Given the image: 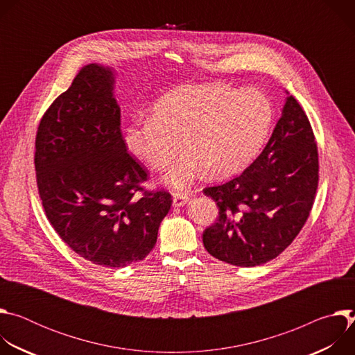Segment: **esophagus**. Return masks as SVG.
I'll return each mask as SVG.
<instances>
[{
	"label": "esophagus",
	"mask_w": 355,
	"mask_h": 355,
	"mask_svg": "<svg viewBox=\"0 0 355 355\" xmlns=\"http://www.w3.org/2000/svg\"><path fill=\"white\" fill-rule=\"evenodd\" d=\"M188 202V195L182 192H174L173 195V205L174 207H184Z\"/></svg>",
	"instance_id": "obj_1"
}]
</instances>
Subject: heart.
Listing matches in <instances>:
<instances>
[{
    "mask_svg": "<svg viewBox=\"0 0 355 355\" xmlns=\"http://www.w3.org/2000/svg\"><path fill=\"white\" fill-rule=\"evenodd\" d=\"M272 119L271 101L256 88L184 85L157 101L153 116L129 125L123 143L136 160L163 171L182 141L188 151L164 177L182 189L204 168L211 177H227L247 167L264 146Z\"/></svg>",
    "mask_w": 355,
    "mask_h": 355,
    "instance_id": "heart-1",
    "label": "heart"
}]
</instances>
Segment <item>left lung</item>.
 Instances as JSON below:
<instances>
[{
    "instance_id": "left-lung-1",
    "label": "left lung",
    "mask_w": 355,
    "mask_h": 355,
    "mask_svg": "<svg viewBox=\"0 0 355 355\" xmlns=\"http://www.w3.org/2000/svg\"><path fill=\"white\" fill-rule=\"evenodd\" d=\"M319 155L311 122L289 95L261 155L240 175L207 187L219 208L202 234L211 256L237 267L274 260L295 240L312 211Z\"/></svg>"
}]
</instances>
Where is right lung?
Returning <instances> with one entry per match:
<instances>
[{
	"label": "right lung",
	"mask_w": 355,
	"mask_h": 355,
	"mask_svg": "<svg viewBox=\"0 0 355 355\" xmlns=\"http://www.w3.org/2000/svg\"><path fill=\"white\" fill-rule=\"evenodd\" d=\"M114 71L88 64L40 119L37 192L46 218L83 259L107 268L143 260L173 198L147 191L148 173L129 153L114 98Z\"/></svg>",
	"instance_id": "right-lung-1"
}]
</instances>
